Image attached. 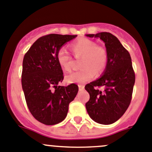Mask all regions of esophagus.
I'll list each match as a JSON object with an SVG mask.
<instances>
[{
  "mask_svg": "<svg viewBox=\"0 0 152 152\" xmlns=\"http://www.w3.org/2000/svg\"><path fill=\"white\" fill-rule=\"evenodd\" d=\"M84 89H85V86L82 85H79V90H80V91H82V90H84Z\"/></svg>",
  "mask_w": 152,
  "mask_h": 152,
  "instance_id": "obj_1",
  "label": "esophagus"
}]
</instances>
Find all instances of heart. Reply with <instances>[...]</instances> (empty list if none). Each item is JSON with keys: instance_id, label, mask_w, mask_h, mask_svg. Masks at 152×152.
<instances>
[{"instance_id": "obj_1", "label": "heart", "mask_w": 152, "mask_h": 152, "mask_svg": "<svg viewBox=\"0 0 152 152\" xmlns=\"http://www.w3.org/2000/svg\"><path fill=\"white\" fill-rule=\"evenodd\" d=\"M76 57H82L80 67L82 70L72 72L65 76L67 83L85 84L91 80L96 74L103 73L108 63V53L102 46L87 38H81L70 45ZM56 60L64 70L71 69L72 58L65 48H60L56 53Z\"/></svg>"}]
</instances>
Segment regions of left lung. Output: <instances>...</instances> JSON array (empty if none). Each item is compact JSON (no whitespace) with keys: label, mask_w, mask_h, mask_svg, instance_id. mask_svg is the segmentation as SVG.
<instances>
[{"label":"left lung","mask_w":152,"mask_h":152,"mask_svg":"<svg viewBox=\"0 0 152 152\" xmlns=\"http://www.w3.org/2000/svg\"><path fill=\"white\" fill-rule=\"evenodd\" d=\"M99 37L105 43L108 63L104 75L85 86L90 94L86 109L94 121L108 125L117 121L131 103L135 74L131 56L115 36L109 32L87 34ZM104 86L105 90L98 88Z\"/></svg>","instance_id":"left-lung-1"}]
</instances>
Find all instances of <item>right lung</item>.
<instances>
[{
  "mask_svg": "<svg viewBox=\"0 0 152 152\" xmlns=\"http://www.w3.org/2000/svg\"><path fill=\"white\" fill-rule=\"evenodd\" d=\"M77 35L50 34L37 39L23 60L21 83L31 114L45 125H54L66 118L69 104L76 97V84L59 85L63 71L56 60V53Z\"/></svg>",
  "mask_w": 152,
  "mask_h": 152,
  "instance_id": "1",
  "label": "right lung"
}]
</instances>
